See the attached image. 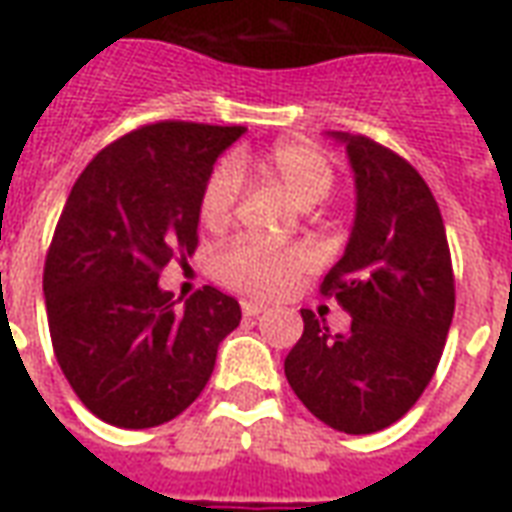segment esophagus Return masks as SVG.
I'll use <instances>...</instances> for the list:
<instances>
[{
  "instance_id": "1",
  "label": "esophagus",
  "mask_w": 512,
  "mask_h": 512,
  "mask_svg": "<svg viewBox=\"0 0 512 512\" xmlns=\"http://www.w3.org/2000/svg\"><path fill=\"white\" fill-rule=\"evenodd\" d=\"M263 310H266V307L257 304V301H241V312H244L246 318H255V315H260Z\"/></svg>"
}]
</instances>
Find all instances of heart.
Listing matches in <instances>:
<instances>
[{
    "label": "heart",
    "mask_w": 512,
    "mask_h": 512,
    "mask_svg": "<svg viewBox=\"0 0 512 512\" xmlns=\"http://www.w3.org/2000/svg\"><path fill=\"white\" fill-rule=\"evenodd\" d=\"M263 164L277 175L285 189L301 205H318L334 191L337 172L332 158L321 147L304 139H285L268 150ZM241 158H222L205 180L200 194V219L211 230H222L230 222L241 200ZM315 257L307 246L263 244L257 238H235L222 246L213 257V274L227 288L241 290L249 296H277L307 274Z\"/></svg>",
    "instance_id": "heart-1"
}]
</instances>
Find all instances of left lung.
I'll use <instances>...</instances> for the list:
<instances>
[{"label": "left lung", "instance_id": "obj_1", "mask_svg": "<svg viewBox=\"0 0 512 512\" xmlns=\"http://www.w3.org/2000/svg\"><path fill=\"white\" fill-rule=\"evenodd\" d=\"M343 139L356 175V222L321 293L351 315L332 334L301 310L304 334L285 359L290 389L329 428L376 433L414 406L439 367L455 312V277L428 183L395 150Z\"/></svg>", "mask_w": 512, "mask_h": 512}]
</instances>
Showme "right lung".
Masks as SVG:
<instances>
[{"label": "right lung", "instance_id": "right-lung-1", "mask_svg": "<svg viewBox=\"0 0 512 512\" xmlns=\"http://www.w3.org/2000/svg\"><path fill=\"white\" fill-rule=\"evenodd\" d=\"M244 131L139 126L73 183L43 266L46 315L68 384L109 425L153 428L186 411L241 323L238 301L211 285L178 310L158 274L194 255L202 186Z\"/></svg>", "mask_w": 512, "mask_h": 512}]
</instances>
